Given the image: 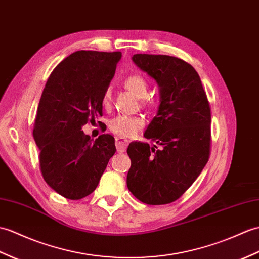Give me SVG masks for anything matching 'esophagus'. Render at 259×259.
<instances>
[{"label": "esophagus", "mask_w": 259, "mask_h": 259, "mask_svg": "<svg viewBox=\"0 0 259 259\" xmlns=\"http://www.w3.org/2000/svg\"><path fill=\"white\" fill-rule=\"evenodd\" d=\"M129 144L128 140H124L121 137H116V148L118 152H124Z\"/></svg>", "instance_id": "obj_1"}]
</instances>
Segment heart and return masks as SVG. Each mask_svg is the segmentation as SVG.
Segmentation results:
<instances>
[{
  "mask_svg": "<svg viewBox=\"0 0 259 259\" xmlns=\"http://www.w3.org/2000/svg\"><path fill=\"white\" fill-rule=\"evenodd\" d=\"M124 87L127 88L130 93L134 94L136 97L142 98L148 94L149 83L147 79L141 75H130L125 78L123 81ZM111 102V92L110 89H107L102 95L101 104L104 107H109ZM143 107L150 106V100L143 98L141 100ZM144 124V120L139 116H127V115H119L112 118L108 125L112 134L117 135L121 138H131L134 137L138 131H139Z\"/></svg>",
  "mask_w": 259,
  "mask_h": 259,
  "instance_id": "obj_1",
  "label": "heart"
}]
</instances>
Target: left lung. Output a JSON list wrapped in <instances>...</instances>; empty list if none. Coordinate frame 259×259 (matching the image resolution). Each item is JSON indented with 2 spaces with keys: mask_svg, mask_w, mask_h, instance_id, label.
Instances as JSON below:
<instances>
[{
  "mask_svg": "<svg viewBox=\"0 0 259 259\" xmlns=\"http://www.w3.org/2000/svg\"><path fill=\"white\" fill-rule=\"evenodd\" d=\"M135 64L160 87L157 116L144 132L159 146L131 142L128 189L149 205L169 204L200 176L211 152V108L200 76L183 59L136 54Z\"/></svg>",
  "mask_w": 259,
  "mask_h": 259,
  "instance_id": "left-lung-1",
  "label": "left lung"
}]
</instances>
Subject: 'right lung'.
<instances>
[{
	"instance_id": "right-lung-1",
	"label": "right lung",
	"mask_w": 259,
	"mask_h": 259,
	"mask_svg": "<svg viewBox=\"0 0 259 259\" xmlns=\"http://www.w3.org/2000/svg\"><path fill=\"white\" fill-rule=\"evenodd\" d=\"M120 52L78 51L59 63L45 85L33 136L45 182L69 200L93 193L109 159L115 138L93 141L82 125L102 116V95L115 75Z\"/></svg>"
}]
</instances>
